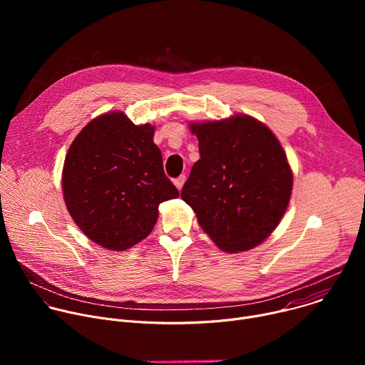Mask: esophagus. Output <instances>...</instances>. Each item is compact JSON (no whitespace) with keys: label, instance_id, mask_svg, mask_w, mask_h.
Here are the masks:
<instances>
[{"label":"esophagus","instance_id":"34e87169","mask_svg":"<svg viewBox=\"0 0 365 365\" xmlns=\"http://www.w3.org/2000/svg\"><path fill=\"white\" fill-rule=\"evenodd\" d=\"M185 182H186V176H179L178 179H175V186L180 190L183 187V185H185Z\"/></svg>","mask_w":365,"mask_h":365}]
</instances>
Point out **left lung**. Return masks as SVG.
<instances>
[{
  "label": "left lung",
  "mask_w": 365,
  "mask_h": 365,
  "mask_svg": "<svg viewBox=\"0 0 365 365\" xmlns=\"http://www.w3.org/2000/svg\"><path fill=\"white\" fill-rule=\"evenodd\" d=\"M200 159L182 199L200 228L225 252L262 244L282 221L292 196L293 173L273 131L250 115L190 123Z\"/></svg>",
  "instance_id": "8db88e82"
}]
</instances>
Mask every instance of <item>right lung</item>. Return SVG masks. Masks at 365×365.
Wrapping results in <instances>:
<instances>
[{
    "label": "right lung",
    "mask_w": 365,
    "mask_h": 365,
    "mask_svg": "<svg viewBox=\"0 0 365 365\" xmlns=\"http://www.w3.org/2000/svg\"><path fill=\"white\" fill-rule=\"evenodd\" d=\"M154 125H135L123 111L89 121L65 158L62 189L79 230L98 245L124 251L144 240L159 205L179 197L163 170Z\"/></svg>",
    "instance_id": "1"
}]
</instances>
